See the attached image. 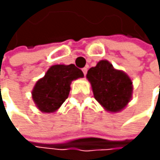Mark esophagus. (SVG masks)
<instances>
[{"mask_svg":"<svg viewBox=\"0 0 160 160\" xmlns=\"http://www.w3.org/2000/svg\"><path fill=\"white\" fill-rule=\"evenodd\" d=\"M82 72H83V74H84V76L86 75V73H87V68L86 67H84V68H82Z\"/></svg>","mask_w":160,"mask_h":160,"instance_id":"34e87169","label":"esophagus"}]
</instances>
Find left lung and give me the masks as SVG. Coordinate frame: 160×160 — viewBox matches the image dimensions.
I'll use <instances>...</instances> for the list:
<instances>
[{
	"label": "left lung",
	"mask_w": 160,
	"mask_h": 160,
	"mask_svg": "<svg viewBox=\"0 0 160 160\" xmlns=\"http://www.w3.org/2000/svg\"><path fill=\"white\" fill-rule=\"evenodd\" d=\"M95 99L108 111L117 112L130 102L132 82L124 72L115 70L107 60H101L86 75Z\"/></svg>",
	"instance_id": "1"
}]
</instances>
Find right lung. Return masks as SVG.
<instances>
[{"instance_id":"right-lung-1","label":"right lung","mask_w":160,"mask_h":160,"mask_svg":"<svg viewBox=\"0 0 160 160\" xmlns=\"http://www.w3.org/2000/svg\"><path fill=\"white\" fill-rule=\"evenodd\" d=\"M82 77V71L74 64L52 66L32 90L36 107L43 112L56 111L68 98L72 81Z\"/></svg>"}]
</instances>
